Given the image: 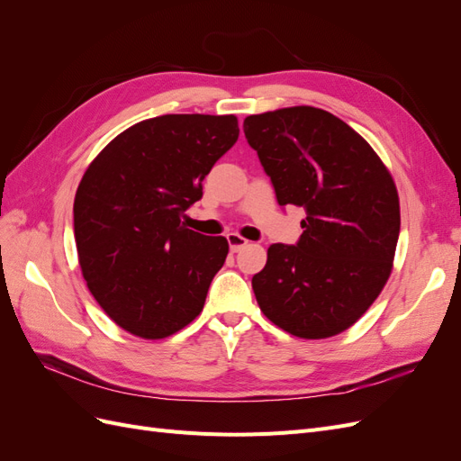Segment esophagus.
<instances>
[{
    "label": "esophagus",
    "mask_w": 461,
    "mask_h": 461,
    "mask_svg": "<svg viewBox=\"0 0 461 461\" xmlns=\"http://www.w3.org/2000/svg\"><path fill=\"white\" fill-rule=\"evenodd\" d=\"M227 242H229V248H230V252H232V254L240 252V249H244V248L249 244V242L244 239V236L236 234V232L227 234Z\"/></svg>",
    "instance_id": "1"
}]
</instances>
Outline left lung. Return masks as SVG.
<instances>
[{
    "label": "left lung",
    "mask_w": 461,
    "mask_h": 461,
    "mask_svg": "<svg viewBox=\"0 0 461 461\" xmlns=\"http://www.w3.org/2000/svg\"><path fill=\"white\" fill-rule=\"evenodd\" d=\"M278 205L305 209L296 246L273 244L254 275L259 310L300 339L350 329L381 294L400 234L393 175L344 121L312 105L244 119Z\"/></svg>",
    "instance_id": "1"
}]
</instances>
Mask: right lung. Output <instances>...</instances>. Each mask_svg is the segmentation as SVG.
Returning a JSON list of instances; mask_svg holds the SVG:
<instances>
[{"instance_id": "obj_1", "label": "right lung", "mask_w": 461, "mask_h": 461, "mask_svg": "<svg viewBox=\"0 0 461 461\" xmlns=\"http://www.w3.org/2000/svg\"><path fill=\"white\" fill-rule=\"evenodd\" d=\"M239 134L234 115L146 119L115 136L82 176L73 209L82 276L134 337H171L202 313L229 242L186 229L183 217Z\"/></svg>"}]
</instances>
